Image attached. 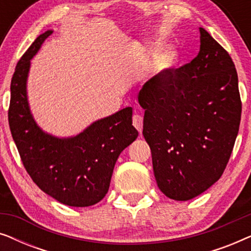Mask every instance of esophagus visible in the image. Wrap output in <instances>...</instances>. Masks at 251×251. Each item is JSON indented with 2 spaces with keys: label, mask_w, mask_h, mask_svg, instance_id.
<instances>
[{
  "label": "esophagus",
  "mask_w": 251,
  "mask_h": 251,
  "mask_svg": "<svg viewBox=\"0 0 251 251\" xmlns=\"http://www.w3.org/2000/svg\"><path fill=\"white\" fill-rule=\"evenodd\" d=\"M132 125L135 126V128L138 130L139 133H142L143 130V116L139 114H135L132 116Z\"/></svg>",
  "instance_id": "esophagus-1"
}]
</instances>
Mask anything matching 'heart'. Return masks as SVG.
Returning <instances> with one entry per match:
<instances>
[{
	"instance_id": "heart-1",
	"label": "heart",
	"mask_w": 251,
	"mask_h": 251,
	"mask_svg": "<svg viewBox=\"0 0 251 251\" xmlns=\"http://www.w3.org/2000/svg\"><path fill=\"white\" fill-rule=\"evenodd\" d=\"M139 56L147 58H155L154 61V72L157 75H166L177 67L179 61V53L177 50L169 49L160 52L157 47L142 46L138 51Z\"/></svg>"
}]
</instances>
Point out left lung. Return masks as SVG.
Listing matches in <instances>:
<instances>
[{
	"instance_id": "obj_1",
	"label": "left lung",
	"mask_w": 251,
	"mask_h": 251,
	"mask_svg": "<svg viewBox=\"0 0 251 251\" xmlns=\"http://www.w3.org/2000/svg\"><path fill=\"white\" fill-rule=\"evenodd\" d=\"M200 51L190 64L143 85V135L157 186L176 201L191 200L224 173L241 120L234 63L200 27Z\"/></svg>"
}]
</instances>
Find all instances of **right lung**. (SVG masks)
<instances>
[{"label":"right lung","mask_w":251,"mask_h":251,"mask_svg":"<svg viewBox=\"0 0 251 251\" xmlns=\"http://www.w3.org/2000/svg\"><path fill=\"white\" fill-rule=\"evenodd\" d=\"M49 29L32 43L17 64L11 80L9 126L24 167L44 193L70 207L98 203L108 192L116 160L138 137L132 108L97 120L76 136L59 138L43 131L30 112L27 78L30 59Z\"/></svg>","instance_id":"obj_1"}]
</instances>
